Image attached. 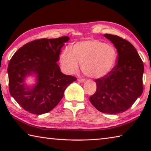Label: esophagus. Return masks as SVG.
I'll list each match as a JSON object with an SVG mask.
<instances>
[{
	"mask_svg": "<svg viewBox=\"0 0 151 151\" xmlns=\"http://www.w3.org/2000/svg\"><path fill=\"white\" fill-rule=\"evenodd\" d=\"M78 81L80 82V83H84V82L85 81V78H78Z\"/></svg>",
	"mask_w": 151,
	"mask_h": 151,
	"instance_id": "1",
	"label": "esophagus"
}]
</instances>
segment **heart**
Returning a JSON list of instances; mask_svg holds the SVG:
<instances>
[{
  "label": "heart",
  "instance_id": "b5f03b06",
  "mask_svg": "<svg viewBox=\"0 0 151 151\" xmlns=\"http://www.w3.org/2000/svg\"><path fill=\"white\" fill-rule=\"evenodd\" d=\"M118 53L111 44L100 40L91 39L76 42L64 49L60 55L61 66L66 73L73 74L78 69V63L86 76L101 78L106 75L115 65Z\"/></svg>",
  "mask_w": 151,
  "mask_h": 151
}]
</instances>
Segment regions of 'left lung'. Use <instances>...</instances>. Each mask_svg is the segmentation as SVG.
<instances>
[{
	"label": "left lung",
	"instance_id": "left-lung-1",
	"mask_svg": "<svg viewBox=\"0 0 151 151\" xmlns=\"http://www.w3.org/2000/svg\"><path fill=\"white\" fill-rule=\"evenodd\" d=\"M104 37L116 48L118 61L111 72L96 79V91L89 100L100 112L118 114L129 109L142 94L144 65L131 42L116 35Z\"/></svg>",
	"mask_w": 151,
	"mask_h": 151
}]
</instances>
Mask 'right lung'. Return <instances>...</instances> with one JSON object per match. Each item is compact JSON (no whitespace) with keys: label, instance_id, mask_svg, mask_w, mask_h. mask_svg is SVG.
<instances>
[{"label":"right lung","instance_id":"1","mask_svg":"<svg viewBox=\"0 0 151 151\" xmlns=\"http://www.w3.org/2000/svg\"><path fill=\"white\" fill-rule=\"evenodd\" d=\"M68 37L33 40L20 48L8 66L11 95L25 111L35 114L47 113L55 108L66 87L76 80L66 75L57 64L60 49ZM35 75V85L29 87L25 80Z\"/></svg>","mask_w":151,"mask_h":151}]
</instances>
